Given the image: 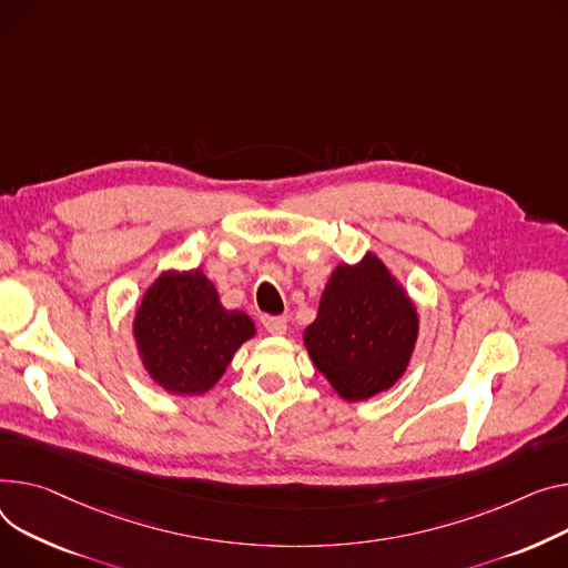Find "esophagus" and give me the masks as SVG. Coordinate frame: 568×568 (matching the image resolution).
<instances>
[{
	"label": "esophagus",
	"instance_id": "obj_1",
	"mask_svg": "<svg viewBox=\"0 0 568 568\" xmlns=\"http://www.w3.org/2000/svg\"><path fill=\"white\" fill-rule=\"evenodd\" d=\"M262 326L267 328L272 335H283L287 331L285 317H262Z\"/></svg>",
	"mask_w": 568,
	"mask_h": 568
}]
</instances>
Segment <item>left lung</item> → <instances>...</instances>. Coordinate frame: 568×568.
Wrapping results in <instances>:
<instances>
[{
  "mask_svg": "<svg viewBox=\"0 0 568 568\" xmlns=\"http://www.w3.org/2000/svg\"><path fill=\"white\" fill-rule=\"evenodd\" d=\"M420 315L382 257L365 253L331 272L317 317L304 331L313 365L347 402L390 390L408 367Z\"/></svg>",
  "mask_w": 568,
  "mask_h": 568,
  "instance_id": "obj_1",
  "label": "left lung"
}]
</instances>
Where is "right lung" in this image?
<instances>
[{
	"instance_id": "1",
	"label": "right lung",
	"mask_w": 568,
	"mask_h": 568,
	"mask_svg": "<svg viewBox=\"0 0 568 568\" xmlns=\"http://www.w3.org/2000/svg\"><path fill=\"white\" fill-rule=\"evenodd\" d=\"M132 335L143 369L160 388L203 395L255 337V322L225 308L201 267L166 270L143 292Z\"/></svg>"
}]
</instances>
